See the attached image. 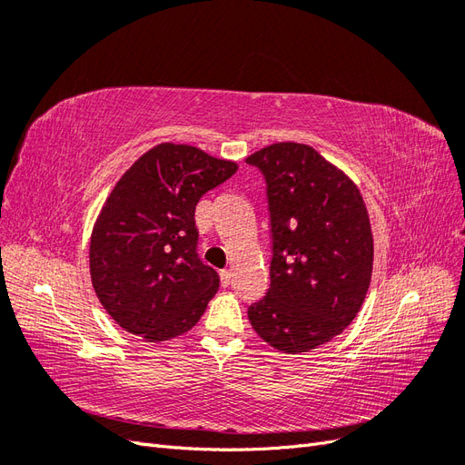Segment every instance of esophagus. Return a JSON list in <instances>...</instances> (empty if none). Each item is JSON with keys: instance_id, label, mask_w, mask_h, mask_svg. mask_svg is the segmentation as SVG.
<instances>
[{"instance_id": "esophagus-1", "label": "esophagus", "mask_w": 465, "mask_h": 465, "mask_svg": "<svg viewBox=\"0 0 465 465\" xmlns=\"http://www.w3.org/2000/svg\"><path fill=\"white\" fill-rule=\"evenodd\" d=\"M219 277H221V285H223V287H229V285L232 283V273H231V270H221Z\"/></svg>"}]
</instances>
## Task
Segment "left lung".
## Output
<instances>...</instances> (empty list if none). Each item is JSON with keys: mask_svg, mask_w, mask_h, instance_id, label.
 <instances>
[{"mask_svg": "<svg viewBox=\"0 0 465 465\" xmlns=\"http://www.w3.org/2000/svg\"><path fill=\"white\" fill-rule=\"evenodd\" d=\"M246 163L265 178L273 252L270 289L248 318L272 347L304 353L340 335L367 297V207L353 182L308 145L273 143Z\"/></svg>", "mask_w": 465, "mask_h": 465, "instance_id": "1", "label": "left lung"}]
</instances>
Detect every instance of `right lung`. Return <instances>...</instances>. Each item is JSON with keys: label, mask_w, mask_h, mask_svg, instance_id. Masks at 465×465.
Instances as JSON below:
<instances>
[{"label": "right lung", "mask_w": 465, "mask_h": 465, "mask_svg": "<svg viewBox=\"0 0 465 465\" xmlns=\"http://www.w3.org/2000/svg\"><path fill=\"white\" fill-rule=\"evenodd\" d=\"M198 147L161 143L108 195L91 236V279L118 326L147 341L192 330L219 289L198 256L195 205L236 173Z\"/></svg>", "instance_id": "right-lung-1"}]
</instances>
